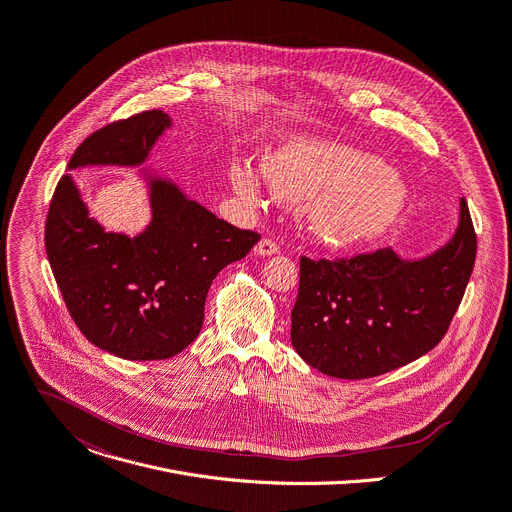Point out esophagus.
I'll use <instances>...</instances> for the list:
<instances>
[{"instance_id": "obj_1", "label": "esophagus", "mask_w": 512, "mask_h": 512, "mask_svg": "<svg viewBox=\"0 0 512 512\" xmlns=\"http://www.w3.org/2000/svg\"><path fill=\"white\" fill-rule=\"evenodd\" d=\"M255 255H261V257H271V255H275L277 251H280V247H277V243L275 241H271V239H261L257 245H255Z\"/></svg>"}]
</instances>
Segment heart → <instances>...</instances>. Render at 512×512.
Here are the masks:
<instances>
[{
	"mask_svg": "<svg viewBox=\"0 0 512 512\" xmlns=\"http://www.w3.org/2000/svg\"><path fill=\"white\" fill-rule=\"evenodd\" d=\"M261 171L277 200L304 202L308 232L318 243L335 249L357 247L386 235L408 206V188L394 169L324 138H288L267 149ZM228 181L241 198L259 200L261 177L253 167L230 165Z\"/></svg>",
	"mask_w": 512,
	"mask_h": 512,
	"instance_id": "heart-1",
	"label": "heart"
}]
</instances>
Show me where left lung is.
I'll list each match as a JSON object with an SVG mask.
<instances>
[{"mask_svg": "<svg viewBox=\"0 0 512 512\" xmlns=\"http://www.w3.org/2000/svg\"><path fill=\"white\" fill-rule=\"evenodd\" d=\"M476 261V232L459 200L453 237L421 259L380 249L343 261L300 259L292 345L331 378L382 376L429 353L447 333Z\"/></svg>", "mask_w": 512, "mask_h": 512, "instance_id": "1", "label": "left lung"}]
</instances>
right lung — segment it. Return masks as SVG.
I'll return each mask as SVG.
<instances>
[{
	"mask_svg": "<svg viewBox=\"0 0 512 512\" xmlns=\"http://www.w3.org/2000/svg\"><path fill=\"white\" fill-rule=\"evenodd\" d=\"M171 126L161 110L108 124L67 165L138 169L151 206L138 235L91 218L71 173L61 177L46 216L44 247L69 314L87 341L128 361L169 359L188 347L200 335L214 277L259 241L145 167Z\"/></svg>",
	"mask_w": 512,
	"mask_h": 512,
	"instance_id": "add662e5",
	"label": "right lung"
}]
</instances>
